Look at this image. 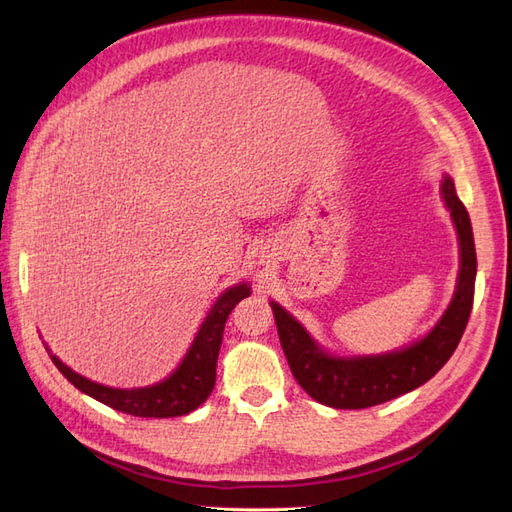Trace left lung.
Masks as SVG:
<instances>
[{
	"label": "left lung",
	"mask_w": 512,
	"mask_h": 512,
	"mask_svg": "<svg viewBox=\"0 0 512 512\" xmlns=\"http://www.w3.org/2000/svg\"><path fill=\"white\" fill-rule=\"evenodd\" d=\"M442 198L459 235L461 265L451 305L423 339L389 354L339 359L324 352L284 307L271 301L277 335L292 376L320 404L339 410H361L384 404L418 389L451 359L472 312L476 247L470 215L459 200L451 177L442 181Z\"/></svg>",
	"instance_id": "1"
}]
</instances>
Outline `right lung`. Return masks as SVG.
<instances>
[{
    "mask_svg": "<svg viewBox=\"0 0 512 512\" xmlns=\"http://www.w3.org/2000/svg\"><path fill=\"white\" fill-rule=\"evenodd\" d=\"M245 297H250V286L247 284L232 286L222 292V297L209 309L205 322L200 324L181 365L166 380L145 386V389H111V386L91 382L81 374H76L68 365L61 363L55 354H51V361L76 389L102 401L104 406L113 410L143 418L190 414L200 404H205L213 391L226 318Z\"/></svg>",
    "mask_w": 512,
    "mask_h": 512,
    "instance_id": "1",
    "label": "right lung"
}]
</instances>
